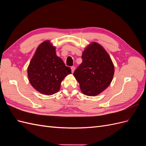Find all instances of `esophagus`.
Returning a JSON list of instances; mask_svg holds the SVG:
<instances>
[{
    "mask_svg": "<svg viewBox=\"0 0 146 146\" xmlns=\"http://www.w3.org/2000/svg\"><path fill=\"white\" fill-rule=\"evenodd\" d=\"M70 69H71L72 73H73L74 72V70H75V67H74V66H72V67L70 68Z\"/></svg>",
    "mask_w": 146,
    "mask_h": 146,
    "instance_id": "34e87169",
    "label": "esophagus"
}]
</instances>
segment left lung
<instances>
[{
	"instance_id": "left-lung-1",
	"label": "left lung",
	"mask_w": 146,
	"mask_h": 146,
	"mask_svg": "<svg viewBox=\"0 0 146 146\" xmlns=\"http://www.w3.org/2000/svg\"><path fill=\"white\" fill-rule=\"evenodd\" d=\"M82 63L73 74L86 96H95L111 83L114 65L108 53L99 44L93 42L82 54Z\"/></svg>"
}]
</instances>
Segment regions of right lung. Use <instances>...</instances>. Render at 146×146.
Here are the masks:
<instances>
[{
	"label": "right lung",
	"instance_id": "obj_1",
	"mask_svg": "<svg viewBox=\"0 0 146 146\" xmlns=\"http://www.w3.org/2000/svg\"><path fill=\"white\" fill-rule=\"evenodd\" d=\"M30 83L41 94L52 95L60 90L61 83L71 69L56 56L55 47L49 41L39 45L27 69Z\"/></svg>",
	"mask_w": 146,
	"mask_h": 146
}]
</instances>
